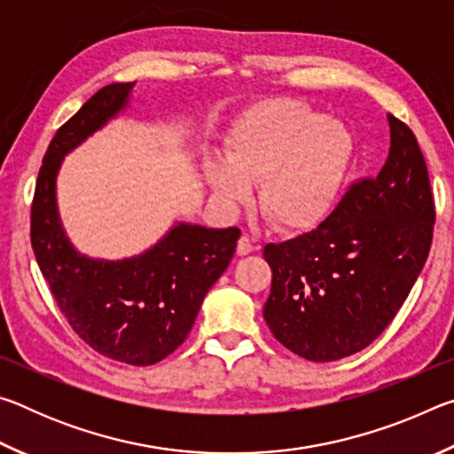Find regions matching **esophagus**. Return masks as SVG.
Listing matches in <instances>:
<instances>
[{
  "label": "esophagus",
  "instance_id": "1",
  "mask_svg": "<svg viewBox=\"0 0 454 454\" xmlns=\"http://www.w3.org/2000/svg\"><path fill=\"white\" fill-rule=\"evenodd\" d=\"M236 252L240 256L250 254V252H254V244H252L248 236H240V240H238V246H236Z\"/></svg>",
  "mask_w": 454,
  "mask_h": 454
}]
</instances>
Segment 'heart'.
<instances>
[{
    "label": "heart",
    "instance_id": "1",
    "mask_svg": "<svg viewBox=\"0 0 454 454\" xmlns=\"http://www.w3.org/2000/svg\"><path fill=\"white\" fill-rule=\"evenodd\" d=\"M352 137L340 121L296 102H276L238 121L224 162L208 160L206 178L222 202L248 204L260 184L262 216L282 232L318 226L347 178Z\"/></svg>",
    "mask_w": 454,
    "mask_h": 454
}]
</instances>
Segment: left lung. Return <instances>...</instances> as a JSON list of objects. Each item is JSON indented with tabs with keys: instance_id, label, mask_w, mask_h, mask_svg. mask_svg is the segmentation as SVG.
I'll list each match as a JSON object with an SVG mask.
<instances>
[{
	"instance_id": "1",
	"label": "left lung",
	"mask_w": 454,
	"mask_h": 454,
	"mask_svg": "<svg viewBox=\"0 0 454 454\" xmlns=\"http://www.w3.org/2000/svg\"><path fill=\"white\" fill-rule=\"evenodd\" d=\"M390 150L376 176L352 182L318 228L266 244L272 290L264 320L312 363H333L379 338L428 258L434 200L417 136L388 114Z\"/></svg>"
}]
</instances>
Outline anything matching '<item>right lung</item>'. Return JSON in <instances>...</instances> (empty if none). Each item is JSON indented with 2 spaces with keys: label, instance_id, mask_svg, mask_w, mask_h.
<instances>
[{
  "label": "right lung",
  "instance_id": "add662e5",
  "mask_svg": "<svg viewBox=\"0 0 454 454\" xmlns=\"http://www.w3.org/2000/svg\"><path fill=\"white\" fill-rule=\"evenodd\" d=\"M136 82L98 90L48 145L32 202V248L59 312L90 348L132 366L156 364L186 340L204 296L226 270L240 230L174 226L145 254L99 262L78 254L59 226L61 158L126 106Z\"/></svg>",
  "mask_w": 454,
  "mask_h": 454
}]
</instances>
